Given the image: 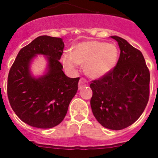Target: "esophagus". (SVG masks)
Here are the masks:
<instances>
[{
    "label": "esophagus",
    "instance_id": "obj_1",
    "mask_svg": "<svg viewBox=\"0 0 158 158\" xmlns=\"http://www.w3.org/2000/svg\"><path fill=\"white\" fill-rule=\"evenodd\" d=\"M87 85H88V81L85 78H84V77L81 78L80 81H79V85H78V88H79V89H81L82 88Z\"/></svg>",
    "mask_w": 158,
    "mask_h": 158
}]
</instances>
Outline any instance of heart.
<instances>
[{
  "instance_id": "b5f03b06",
  "label": "heart",
  "mask_w": 158,
  "mask_h": 158,
  "mask_svg": "<svg viewBox=\"0 0 158 158\" xmlns=\"http://www.w3.org/2000/svg\"><path fill=\"white\" fill-rule=\"evenodd\" d=\"M118 58V51L115 44L92 40L77 44L72 53H65L62 62L69 70L74 69L77 64L85 65L86 74L100 78L115 68Z\"/></svg>"
}]
</instances>
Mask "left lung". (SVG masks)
Returning a JSON list of instances; mask_svg holds the SVG:
<instances>
[{"label":"left lung","mask_w":158,"mask_h":158,"mask_svg":"<svg viewBox=\"0 0 158 158\" xmlns=\"http://www.w3.org/2000/svg\"><path fill=\"white\" fill-rule=\"evenodd\" d=\"M120 55L115 68L90 84L92 111L96 120L110 130L131 126L141 116L150 96V71L139 50L118 36Z\"/></svg>","instance_id":"left-lung-1"}]
</instances>
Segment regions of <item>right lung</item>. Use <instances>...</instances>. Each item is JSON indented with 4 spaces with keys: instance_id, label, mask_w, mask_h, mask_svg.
<instances>
[{
    "instance_id": "obj_1",
    "label": "right lung",
    "mask_w": 158,
    "mask_h": 158,
    "mask_svg": "<svg viewBox=\"0 0 158 158\" xmlns=\"http://www.w3.org/2000/svg\"><path fill=\"white\" fill-rule=\"evenodd\" d=\"M65 45L61 38L41 35L19 51L8 77L7 93L16 115L37 128H51L62 122L77 92L79 77L70 78L59 62ZM47 56L48 72L39 78L30 73L32 58Z\"/></svg>"
}]
</instances>
